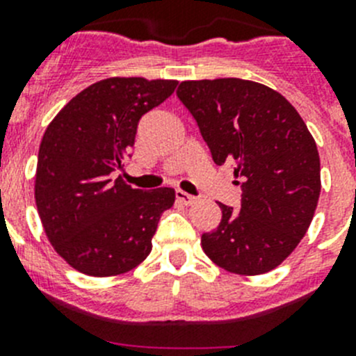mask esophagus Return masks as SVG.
Returning <instances> with one entry per match:
<instances>
[{
  "instance_id": "34e87169",
  "label": "esophagus",
  "mask_w": 356,
  "mask_h": 356,
  "mask_svg": "<svg viewBox=\"0 0 356 356\" xmlns=\"http://www.w3.org/2000/svg\"><path fill=\"white\" fill-rule=\"evenodd\" d=\"M176 201L178 203H181V205H193V203H196V197L191 196V194L184 193V191H176Z\"/></svg>"
}]
</instances>
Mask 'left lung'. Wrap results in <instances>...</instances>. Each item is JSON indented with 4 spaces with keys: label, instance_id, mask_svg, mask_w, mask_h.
Masks as SVG:
<instances>
[{
    "label": "left lung",
    "instance_id": "8db88e82",
    "mask_svg": "<svg viewBox=\"0 0 356 356\" xmlns=\"http://www.w3.org/2000/svg\"><path fill=\"white\" fill-rule=\"evenodd\" d=\"M176 96L197 122L217 165L241 181V210L219 203L222 219L201 235L213 264L264 275L284 262L312 222L321 193L314 137L276 90L241 78L181 81Z\"/></svg>",
    "mask_w": 356,
    "mask_h": 356
}]
</instances>
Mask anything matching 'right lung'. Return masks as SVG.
Returning a JSON list of instances; mask_svg holds the SVG:
<instances>
[{
  "instance_id": "1",
  "label": "right lung",
  "mask_w": 356,
  "mask_h": 356,
  "mask_svg": "<svg viewBox=\"0 0 356 356\" xmlns=\"http://www.w3.org/2000/svg\"><path fill=\"white\" fill-rule=\"evenodd\" d=\"M176 80L106 78L74 96L49 122L39 147L35 203L62 259L89 276H115L151 251L169 187L131 188L122 171L139 121L175 92Z\"/></svg>"
}]
</instances>
